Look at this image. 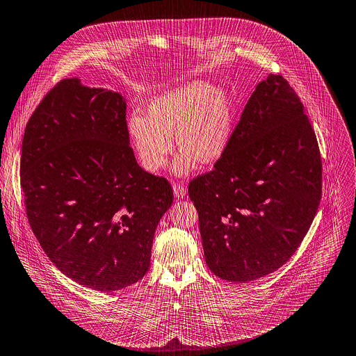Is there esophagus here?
<instances>
[{
  "mask_svg": "<svg viewBox=\"0 0 356 356\" xmlns=\"http://www.w3.org/2000/svg\"><path fill=\"white\" fill-rule=\"evenodd\" d=\"M173 191L177 198H183L186 195V187L181 183H173Z\"/></svg>",
  "mask_w": 356,
  "mask_h": 356,
  "instance_id": "esophagus-1",
  "label": "esophagus"
}]
</instances>
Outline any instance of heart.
Listing matches in <instances>:
<instances>
[{
  "label": "heart",
  "mask_w": 356,
  "mask_h": 356,
  "mask_svg": "<svg viewBox=\"0 0 356 356\" xmlns=\"http://www.w3.org/2000/svg\"><path fill=\"white\" fill-rule=\"evenodd\" d=\"M233 130L232 104L226 92L205 81H191L165 91L147 104V113L133 112L127 131L141 166L161 170L172 151L175 138L181 154L173 170L184 175L197 165L216 162L227 149Z\"/></svg>",
  "instance_id": "b5f03b06"
}]
</instances>
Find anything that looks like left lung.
<instances>
[{"label":"left lung","mask_w":356,"mask_h":356,"mask_svg":"<svg viewBox=\"0 0 356 356\" xmlns=\"http://www.w3.org/2000/svg\"><path fill=\"white\" fill-rule=\"evenodd\" d=\"M212 273L247 283L283 266L322 198V158L300 97L269 74L250 97L225 154L188 184Z\"/></svg>","instance_id":"1"}]
</instances>
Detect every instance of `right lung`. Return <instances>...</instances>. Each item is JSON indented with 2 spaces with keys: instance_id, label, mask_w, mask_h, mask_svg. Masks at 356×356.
I'll return each instance as SVG.
<instances>
[{
  "instance_id": "obj_1",
  "label": "right lung",
  "mask_w": 356,
  "mask_h": 356,
  "mask_svg": "<svg viewBox=\"0 0 356 356\" xmlns=\"http://www.w3.org/2000/svg\"><path fill=\"white\" fill-rule=\"evenodd\" d=\"M129 144L123 97L76 77L45 94L22 141L20 186L35 238L63 275L101 293L145 276L173 202L170 183L143 170Z\"/></svg>"
}]
</instances>
